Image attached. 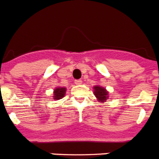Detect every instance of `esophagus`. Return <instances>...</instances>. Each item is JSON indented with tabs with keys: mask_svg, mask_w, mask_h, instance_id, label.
<instances>
[{
	"mask_svg": "<svg viewBox=\"0 0 159 159\" xmlns=\"http://www.w3.org/2000/svg\"><path fill=\"white\" fill-rule=\"evenodd\" d=\"M75 84L76 85H80L82 84V80H75Z\"/></svg>",
	"mask_w": 159,
	"mask_h": 159,
	"instance_id": "obj_1",
	"label": "esophagus"
}]
</instances>
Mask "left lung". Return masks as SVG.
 <instances>
[{
    "label": "left lung",
    "instance_id": "8db88e82",
    "mask_svg": "<svg viewBox=\"0 0 159 159\" xmlns=\"http://www.w3.org/2000/svg\"><path fill=\"white\" fill-rule=\"evenodd\" d=\"M94 93L99 102H104L108 98V92L105 88L99 86L94 87Z\"/></svg>",
    "mask_w": 159,
    "mask_h": 159
}]
</instances>
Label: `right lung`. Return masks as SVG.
Instances as JSON below:
<instances>
[{
	"label": "right lung",
	"instance_id": "add662e5",
	"mask_svg": "<svg viewBox=\"0 0 159 159\" xmlns=\"http://www.w3.org/2000/svg\"><path fill=\"white\" fill-rule=\"evenodd\" d=\"M66 92V88H56L54 91V99H62L63 97L64 96Z\"/></svg>",
	"mask_w": 159,
	"mask_h": 159
}]
</instances>
